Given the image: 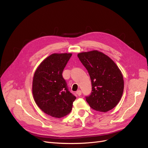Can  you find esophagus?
<instances>
[{"mask_svg":"<svg viewBox=\"0 0 148 148\" xmlns=\"http://www.w3.org/2000/svg\"><path fill=\"white\" fill-rule=\"evenodd\" d=\"M76 94L77 95H78V96H81V94H82V92H81V90H78V91H76Z\"/></svg>","mask_w":148,"mask_h":148,"instance_id":"1","label":"esophagus"}]
</instances>
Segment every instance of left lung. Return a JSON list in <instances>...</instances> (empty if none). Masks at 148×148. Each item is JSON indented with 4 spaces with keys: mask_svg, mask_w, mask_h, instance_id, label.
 <instances>
[{
    "mask_svg": "<svg viewBox=\"0 0 148 148\" xmlns=\"http://www.w3.org/2000/svg\"><path fill=\"white\" fill-rule=\"evenodd\" d=\"M78 57L89 73L92 90L86 96L90 107L107 112L120 101L124 82L121 71L108 56L97 51L82 52Z\"/></svg>",
    "mask_w": 148,
    "mask_h": 148,
    "instance_id": "left-lung-1",
    "label": "left lung"
}]
</instances>
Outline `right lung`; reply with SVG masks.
I'll use <instances>...</instances> for the list:
<instances>
[{
  "label": "right lung",
  "instance_id": "1",
  "mask_svg": "<svg viewBox=\"0 0 148 148\" xmlns=\"http://www.w3.org/2000/svg\"><path fill=\"white\" fill-rule=\"evenodd\" d=\"M72 55H51L41 62L34 75V100L42 111L53 117L61 118L68 114L76 99L62 75Z\"/></svg>",
  "mask_w": 148,
  "mask_h": 148
}]
</instances>
